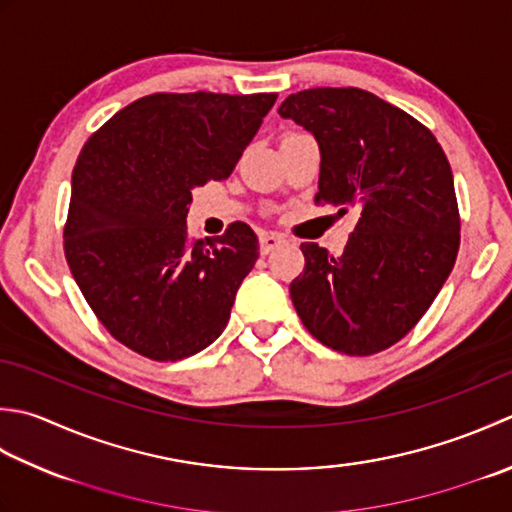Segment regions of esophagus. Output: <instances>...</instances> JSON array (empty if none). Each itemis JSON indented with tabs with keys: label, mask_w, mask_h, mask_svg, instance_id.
I'll list each match as a JSON object with an SVG mask.
<instances>
[{
	"label": "esophagus",
	"mask_w": 512,
	"mask_h": 512,
	"mask_svg": "<svg viewBox=\"0 0 512 512\" xmlns=\"http://www.w3.org/2000/svg\"><path fill=\"white\" fill-rule=\"evenodd\" d=\"M284 242H286L284 235L273 233V230H266V233L259 235V250H262L264 255H268L270 250H275L279 244H284Z\"/></svg>",
	"instance_id": "esophagus-1"
}]
</instances>
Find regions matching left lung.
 <instances>
[{"label":"left lung","instance_id":"8db88e82","mask_svg":"<svg viewBox=\"0 0 512 512\" xmlns=\"http://www.w3.org/2000/svg\"><path fill=\"white\" fill-rule=\"evenodd\" d=\"M279 115L313 133L317 204L357 210L342 255L302 244L304 273L290 284L299 319L324 346L373 355L424 317L455 266L459 210L453 170L435 135L362 88H308Z\"/></svg>","mask_w":512,"mask_h":512}]
</instances>
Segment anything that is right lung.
Here are the masks:
<instances>
[{"mask_svg": "<svg viewBox=\"0 0 512 512\" xmlns=\"http://www.w3.org/2000/svg\"><path fill=\"white\" fill-rule=\"evenodd\" d=\"M275 93H155L88 137L73 168L64 253L99 322L135 353L177 362L222 335L259 257L253 228L190 242L193 188L233 173Z\"/></svg>", "mask_w": 512, "mask_h": 512, "instance_id": "add662e5", "label": "right lung"}]
</instances>
